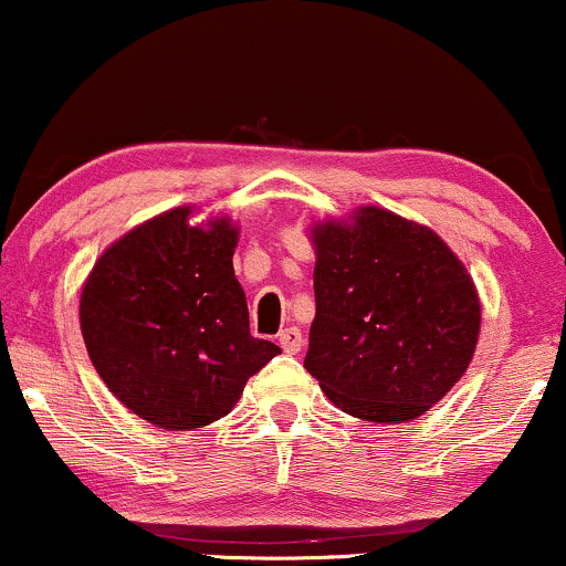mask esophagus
I'll use <instances>...</instances> for the list:
<instances>
[{"mask_svg": "<svg viewBox=\"0 0 566 566\" xmlns=\"http://www.w3.org/2000/svg\"><path fill=\"white\" fill-rule=\"evenodd\" d=\"M279 346L284 348V354H297L303 348V333L297 327H287L279 333Z\"/></svg>", "mask_w": 566, "mask_h": 566, "instance_id": "34e87169", "label": "esophagus"}]
</instances>
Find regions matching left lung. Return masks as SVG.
Masks as SVG:
<instances>
[{
    "label": "left lung",
    "mask_w": 566,
    "mask_h": 566,
    "mask_svg": "<svg viewBox=\"0 0 566 566\" xmlns=\"http://www.w3.org/2000/svg\"><path fill=\"white\" fill-rule=\"evenodd\" d=\"M311 237L316 319L305 369L354 418H420L476 348L482 308L465 265L431 229L378 207Z\"/></svg>",
    "instance_id": "obj_1"
}]
</instances>
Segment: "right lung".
<instances>
[{
	"instance_id": "obj_1",
	"label": "right lung",
	"mask_w": 566,
	"mask_h": 566,
	"mask_svg": "<svg viewBox=\"0 0 566 566\" xmlns=\"http://www.w3.org/2000/svg\"><path fill=\"white\" fill-rule=\"evenodd\" d=\"M165 212L108 247L82 290L84 346L127 409L167 431L229 415L244 382L282 348L250 335L233 276L237 229Z\"/></svg>"
}]
</instances>
